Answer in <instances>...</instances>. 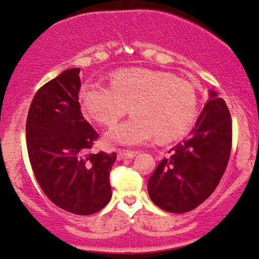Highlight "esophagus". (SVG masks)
<instances>
[{"label":"esophagus","instance_id":"esophagus-1","mask_svg":"<svg viewBox=\"0 0 259 259\" xmlns=\"http://www.w3.org/2000/svg\"><path fill=\"white\" fill-rule=\"evenodd\" d=\"M137 152L134 151H126V150H119L118 151V159L119 160H125V159H131L136 157Z\"/></svg>","mask_w":259,"mask_h":259}]
</instances>
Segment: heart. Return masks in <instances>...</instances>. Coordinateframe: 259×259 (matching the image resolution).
<instances>
[{
    "label": "heart",
    "instance_id": "heart-1",
    "mask_svg": "<svg viewBox=\"0 0 259 259\" xmlns=\"http://www.w3.org/2000/svg\"><path fill=\"white\" fill-rule=\"evenodd\" d=\"M88 118L113 126L132 111L133 116L106 134L113 145L136 146L155 137L159 143L182 139L198 116V93L192 82L175 74L146 68L116 72L111 86L93 83L80 92Z\"/></svg>",
    "mask_w": 259,
    "mask_h": 259
}]
</instances>
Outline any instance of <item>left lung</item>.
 I'll return each mask as SVG.
<instances>
[{
    "instance_id": "8db88e82",
    "label": "left lung",
    "mask_w": 259,
    "mask_h": 259,
    "mask_svg": "<svg viewBox=\"0 0 259 259\" xmlns=\"http://www.w3.org/2000/svg\"><path fill=\"white\" fill-rule=\"evenodd\" d=\"M232 146L229 108L213 91L185 140L168 151L148 179L151 200L172 213L189 212L206 200L218 186Z\"/></svg>"
}]
</instances>
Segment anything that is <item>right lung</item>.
<instances>
[{"label":"right lung","instance_id":"obj_1","mask_svg":"<svg viewBox=\"0 0 259 259\" xmlns=\"http://www.w3.org/2000/svg\"><path fill=\"white\" fill-rule=\"evenodd\" d=\"M80 68L48 81L31 101L26 123L28 157L48 199L70 213L88 215L109 203V172L116 153L90 152L99 134L80 109Z\"/></svg>","mask_w":259,"mask_h":259}]
</instances>
